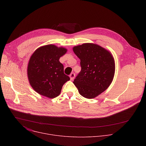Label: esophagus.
I'll return each mask as SVG.
<instances>
[{
    "label": "esophagus",
    "mask_w": 146,
    "mask_h": 146,
    "mask_svg": "<svg viewBox=\"0 0 146 146\" xmlns=\"http://www.w3.org/2000/svg\"><path fill=\"white\" fill-rule=\"evenodd\" d=\"M75 77V74L74 73H72L70 74V80H73Z\"/></svg>",
    "instance_id": "esophagus-1"
}]
</instances>
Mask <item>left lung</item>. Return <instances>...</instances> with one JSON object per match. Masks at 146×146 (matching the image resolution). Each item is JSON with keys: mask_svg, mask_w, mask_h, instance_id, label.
I'll return each mask as SVG.
<instances>
[{"mask_svg": "<svg viewBox=\"0 0 146 146\" xmlns=\"http://www.w3.org/2000/svg\"><path fill=\"white\" fill-rule=\"evenodd\" d=\"M73 51L80 59L81 67L74 84L83 97L95 98L108 89L113 81L114 57L109 51L94 43L74 46Z\"/></svg>", "mask_w": 146, "mask_h": 146, "instance_id": "obj_1", "label": "left lung"}]
</instances>
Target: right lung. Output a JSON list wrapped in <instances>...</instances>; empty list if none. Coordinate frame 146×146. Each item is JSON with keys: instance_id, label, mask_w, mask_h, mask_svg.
Here are the masks:
<instances>
[{"instance_id": "obj_1", "label": "right lung", "mask_w": 146, "mask_h": 146, "mask_svg": "<svg viewBox=\"0 0 146 146\" xmlns=\"http://www.w3.org/2000/svg\"><path fill=\"white\" fill-rule=\"evenodd\" d=\"M67 51L64 47L48 44L40 47L32 54L27 74L30 85L36 92L51 99L59 95L62 86L70 80L59 62Z\"/></svg>"}]
</instances>
